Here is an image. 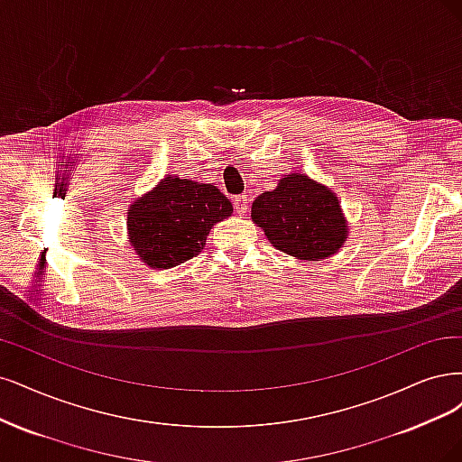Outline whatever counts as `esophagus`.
Segmentation results:
<instances>
[{
	"mask_svg": "<svg viewBox=\"0 0 462 462\" xmlns=\"http://www.w3.org/2000/svg\"><path fill=\"white\" fill-rule=\"evenodd\" d=\"M234 209L237 215H245L249 211V198L247 196H236L234 198Z\"/></svg>",
	"mask_w": 462,
	"mask_h": 462,
	"instance_id": "obj_1",
	"label": "esophagus"
}]
</instances>
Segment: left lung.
I'll use <instances>...</instances> for the list:
<instances>
[{
    "instance_id": "1",
    "label": "left lung",
    "mask_w": 462,
    "mask_h": 462,
    "mask_svg": "<svg viewBox=\"0 0 462 462\" xmlns=\"http://www.w3.org/2000/svg\"><path fill=\"white\" fill-rule=\"evenodd\" d=\"M251 218L276 249L303 261L334 255L347 236L337 198L303 174H288L276 189L261 193Z\"/></svg>"
}]
</instances>
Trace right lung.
Listing matches in <instances>:
<instances>
[{"mask_svg": "<svg viewBox=\"0 0 462 462\" xmlns=\"http://www.w3.org/2000/svg\"><path fill=\"white\" fill-rule=\"evenodd\" d=\"M230 215L217 186L169 176L130 207V242L152 269H171L199 255L213 225Z\"/></svg>", "mask_w": 462, "mask_h": 462, "instance_id": "1", "label": "right lung"}]
</instances>
